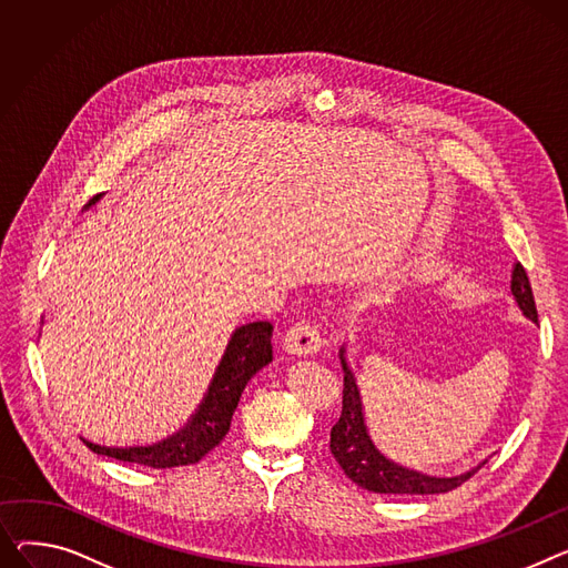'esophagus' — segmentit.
<instances>
[{"label": "esophagus", "instance_id": "esophagus-1", "mask_svg": "<svg viewBox=\"0 0 568 568\" xmlns=\"http://www.w3.org/2000/svg\"><path fill=\"white\" fill-rule=\"evenodd\" d=\"M322 347V335H320V326L315 320L304 317L294 322L285 337H283V349L296 356H311L317 354Z\"/></svg>", "mask_w": 568, "mask_h": 568}]
</instances>
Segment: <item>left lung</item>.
Segmentation results:
<instances>
[{"label": "left lung", "mask_w": 568, "mask_h": 568, "mask_svg": "<svg viewBox=\"0 0 568 568\" xmlns=\"http://www.w3.org/2000/svg\"><path fill=\"white\" fill-rule=\"evenodd\" d=\"M511 294L523 315L527 320L537 322L539 315H537L532 285L520 262H516L514 274H511ZM339 363H343V372H345L343 413H339V420L331 429V455L335 457L339 468L345 470V475L352 481H356L361 488H367L372 494H393V496L447 494V490L468 481L484 466L481 464L475 470L457 477H436V475H425L420 470L406 468L395 459H390L372 436L361 388L345 358V347L339 349Z\"/></svg>", "instance_id": "left-lung-1"}]
</instances>
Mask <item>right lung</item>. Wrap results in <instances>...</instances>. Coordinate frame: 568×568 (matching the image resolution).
Returning a JSON list of instances; mask_svg holds the SVG:
<instances>
[{
	"instance_id": "add662e5",
	"label": "right lung",
	"mask_w": 568,
	"mask_h": 568,
	"mask_svg": "<svg viewBox=\"0 0 568 568\" xmlns=\"http://www.w3.org/2000/svg\"><path fill=\"white\" fill-rule=\"evenodd\" d=\"M100 196L102 194L93 196L89 205H93ZM272 335L274 326L270 322H251L235 328L199 410L184 425V429L171 438L150 447H104L89 440L87 447L98 452V455L148 468H178L199 464L229 434L233 413L251 376L272 363Z\"/></svg>"
}]
</instances>
